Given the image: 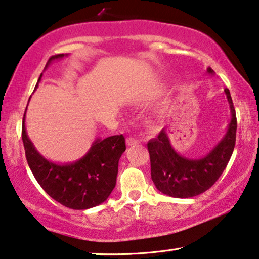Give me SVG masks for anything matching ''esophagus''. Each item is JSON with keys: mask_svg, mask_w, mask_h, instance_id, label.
I'll return each mask as SVG.
<instances>
[{"mask_svg": "<svg viewBox=\"0 0 259 259\" xmlns=\"http://www.w3.org/2000/svg\"><path fill=\"white\" fill-rule=\"evenodd\" d=\"M139 143V141H137L136 139H134V137H127V140H126V144L129 147H132V146H136V144Z\"/></svg>", "mask_w": 259, "mask_h": 259, "instance_id": "obj_1", "label": "esophagus"}]
</instances>
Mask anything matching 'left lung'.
I'll return each instance as SVG.
<instances>
[{
    "mask_svg": "<svg viewBox=\"0 0 259 259\" xmlns=\"http://www.w3.org/2000/svg\"><path fill=\"white\" fill-rule=\"evenodd\" d=\"M207 72L214 73L211 67ZM225 94L231 109L229 129L224 139L205 157L193 160L179 155L171 147L164 129L156 139L148 142L151 180L163 194L181 199L196 196L211 188L223 174L232 156L237 133L236 110L229 89H225Z\"/></svg>",
    "mask_w": 259,
    "mask_h": 259,
    "instance_id": "left-lung-1",
    "label": "left lung"
}]
</instances>
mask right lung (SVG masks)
Returning <instances> with one entry per match:
<instances>
[{
    "label": "right lung",
    "instance_id": "add662e5",
    "mask_svg": "<svg viewBox=\"0 0 259 259\" xmlns=\"http://www.w3.org/2000/svg\"><path fill=\"white\" fill-rule=\"evenodd\" d=\"M63 57L64 54L53 55L47 65ZM25 116L22 141L26 158L44 191L55 201L72 209L91 208L104 202L116 186L118 161L126 149L124 136L97 139L80 160L68 164H57L41 156L30 142L26 133Z\"/></svg>",
    "mask_w": 259,
    "mask_h": 259
}]
</instances>
